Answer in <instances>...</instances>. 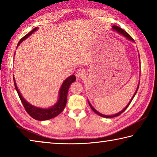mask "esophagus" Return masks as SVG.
Returning <instances> with one entry per match:
<instances>
[{"instance_id":"1","label":"esophagus","mask_w":157,"mask_h":157,"mask_svg":"<svg viewBox=\"0 0 157 157\" xmlns=\"http://www.w3.org/2000/svg\"><path fill=\"white\" fill-rule=\"evenodd\" d=\"M85 75V71L82 69H78L75 73V76L78 79H82Z\"/></svg>"}]
</instances>
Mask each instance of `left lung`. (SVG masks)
I'll use <instances>...</instances> for the list:
<instances>
[{
  "label": "left lung",
  "instance_id": "8db88e82",
  "mask_svg": "<svg viewBox=\"0 0 157 157\" xmlns=\"http://www.w3.org/2000/svg\"><path fill=\"white\" fill-rule=\"evenodd\" d=\"M112 29L113 30H114V31H116V32H117V33H119L120 34H122V35L123 36H124V37H125V38H127V39H128V40H129V41H133V42H134V39H133V38L132 37L129 35V34L127 33L126 31H124V30H123V29L122 28H119L118 26H117V25H113L112 26ZM139 84L138 85V86H137V89H136V92H135V94H134V95H133V97H132V98L131 99V100L129 101V102L128 103V105H127L125 107H124L123 110L122 111H121L120 112H118V113H116V114H114V115H111V116H107V115H104V114H102V113H100V112H98V111H97V110H95V109L94 108V107H93V106L91 105V103L89 102V101L88 100V102H89V106H90V107L91 108V109L94 111V112L95 113H97L98 115H99V116H102V117H104V118H113V117H116V116H120L121 114L123 113V112H124V111L126 110V109L128 107V106L129 105V104L130 103H131V102H132V100H133V98H134V97L135 96V95L136 94V93H137V91H138V89H139Z\"/></svg>",
  "mask_w": 157,
  "mask_h": 157
}]
</instances>
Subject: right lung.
<instances>
[{
  "instance_id": "right-lung-1",
  "label": "right lung",
  "mask_w": 157,
  "mask_h": 157,
  "mask_svg": "<svg viewBox=\"0 0 157 157\" xmlns=\"http://www.w3.org/2000/svg\"><path fill=\"white\" fill-rule=\"evenodd\" d=\"M37 29H38V28H34L33 30H31L30 33L26 34L25 36H23L18 43L17 47L19 46L21 42H22L23 40H25V39H27L28 36H30L32 34L34 33V32L37 30ZM13 79H14L15 89L17 90L18 96L20 98V100L21 101V102H22V104L23 105V107H24L25 111H27V113L32 117V118L35 119V120L41 121L49 120V119L55 118V117H56L57 116L59 115V114L63 110V109H64L66 107V102H67V95H68V89L69 87H70L71 84H72L73 82L75 81L76 78L75 75H73L69 76L68 78H67L65 79L60 88L59 92V99H58L57 102L55 103V105H53L52 107L48 109H43V108L34 107V106L30 104V103L28 102L27 101L23 98V96L21 95V93L19 91V90L18 89L17 84H16L15 82L14 78H13Z\"/></svg>"
}]
</instances>
